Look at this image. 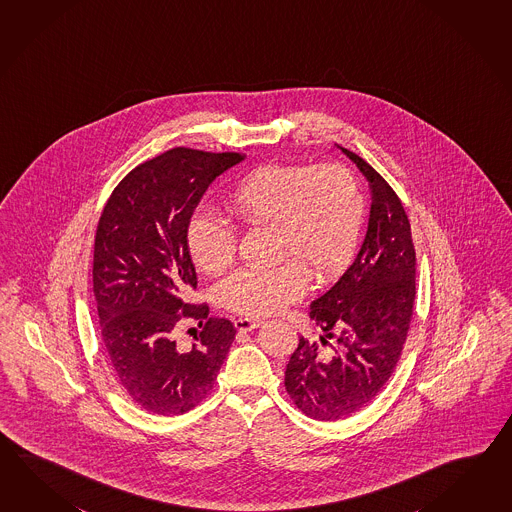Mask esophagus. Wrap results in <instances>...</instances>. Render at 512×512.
<instances>
[{
	"label": "esophagus",
	"mask_w": 512,
	"mask_h": 512,
	"mask_svg": "<svg viewBox=\"0 0 512 512\" xmlns=\"http://www.w3.org/2000/svg\"><path fill=\"white\" fill-rule=\"evenodd\" d=\"M261 319L239 318L235 319V327L239 330H253L261 327Z\"/></svg>",
	"instance_id": "1"
}]
</instances>
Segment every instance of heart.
<instances>
[{
	"mask_svg": "<svg viewBox=\"0 0 512 512\" xmlns=\"http://www.w3.org/2000/svg\"><path fill=\"white\" fill-rule=\"evenodd\" d=\"M226 209L246 228H273L275 259L266 272H237L222 286V303L242 316H270L305 294L308 273L325 281L353 251L364 215L362 194L340 165L308 171L299 165L268 163L226 196ZM187 248L207 275L226 272L235 261L237 237L226 222L198 213L187 228Z\"/></svg>",
	"mask_w": 512,
	"mask_h": 512,
	"instance_id": "b5f03b06",
	"label": "heart"
}]
</instances>
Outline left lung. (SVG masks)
<instances>
[{
  "label": "left lung",
  "instance_id": "1",
  "mask_svg": "<svg viewBox=\"0 0 512 512\" xmlns=\"http://www.w3.org/2000/svg\"><path fill=\"white\" fill-rule=\"evenodd\" d=\"M364 174L371 209L353 264L310 303L319 343L299 338L284 373L297 408L318 421H338L367 406L397 365L415 299V248L408 215L395 191L351 150L340 147ZM334 337L330 350L322 347Z\"/></svg>",
  "mask_w": 512,
  "mask_h": 512
}]
</instances>
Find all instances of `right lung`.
Returning <instances> with one entry per match:
<instances>
[{
  "instance_id": "obj_1",
  "label": "right lung",
  "mask_w": 512,
  "mask_h": 512,
  "mask_svg": "<svg viewBox=\"0 0 512 512\" xmlns=\"http://www.w3.org/2000/svg\"><path fill=\"white\" fill-rule=\"evenodd\" d=\"M246 156L172 148L128 172L95 233L93 294L110 367L126 395L154 415H182L215 386L237 329L187 303L196 270L187 228L207 187ZM183 318L203 329L178 346Z\"/></svg>"
}]
</instances>
